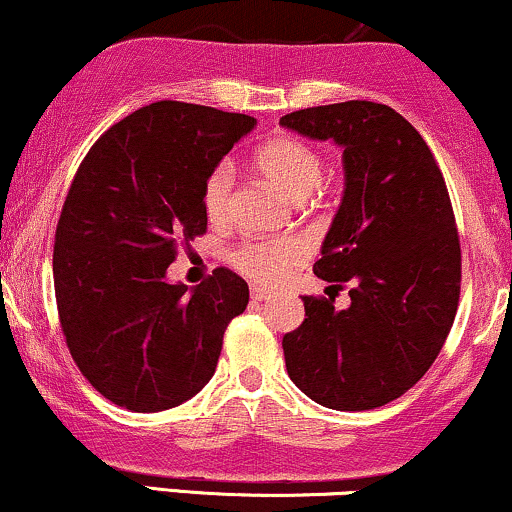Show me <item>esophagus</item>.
<instances>
[{"label":"esophagus","mask_w":512,"mask_h":512,"mask_svg":"<svg viewBox=\"0 0 512 512\" xmlns=\"http://www.w3.org/2000/svg\"><path fill=\"white\" fill-rule=\"evenodd\" d=\"M250 297L255 302H264V300H271V297H274V293H271V290H267V288H260V286H252L250 288Z\"/></svg>","instance_id":"esophagus-1"}]
</instances>
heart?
<instances>
[{"label": "heart", "instance_id": "obj_1", "mask_svg": "<svg viewBox=\"0 0 512 512\" xmlns=\"http://www.w3.org/2000/svg\"><path fill=\"white\" fill-rule=\"evenodd\" d=\"M255 165L264 177L274 181L286 196L302 200L319 189L323 179V158L312 144L297 137H276L257 148ZM236 170L229 160L217 163L203 181L205 217L212 224H224L231 215ZM307 257V243L297 236H283L274 241H245L231 252V264L243 276L257 283H278L290 267Z\"/></svg>", "mask_w": 512, "mask_h": 512}]
</instances>
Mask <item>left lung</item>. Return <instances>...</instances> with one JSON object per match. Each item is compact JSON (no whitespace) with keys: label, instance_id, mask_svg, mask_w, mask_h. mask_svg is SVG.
Masks as SVG:
<instances>
[{"label":"left lung","instance_id":"1","mask_svg":"<svg viewBox=\"0 0 512 512\" xmlns=\"http://www.w3.org/2000/svg\"><path fill=\"white\" fill-rule=\"evenodd\" d=\"M281 125L345 148V196L314 274L349 286V307L304 295L302 326L283 335L290 380L335 411H368L428 373L454 326L461 241L442 170L390 106L304 108Z\"/></svg>","mask_w":512,"mask_h":512}]
</instances>
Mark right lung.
Here are the masks:
<instances>
[{
    "mask_svg": "<svg viewBox=\"0 0 512 512\" xmlns=\"http://www.w3.org/2000/svg\"><path fill=\"white\" fill-rule=\"evenodd\" d=\"M255 118L158 101L103 132L77 167L54 241V290L70 357L96 392L155 413L208 385L248 283L219 267L200 286L165 271L208 229L203 181Z\"/></svg>",
    "mask_w": 512,
    "mask_h": 512,
    "instance_id": "add662e5",
    "label": "right lung"
}]
</instances>
